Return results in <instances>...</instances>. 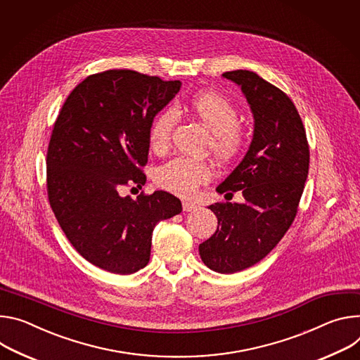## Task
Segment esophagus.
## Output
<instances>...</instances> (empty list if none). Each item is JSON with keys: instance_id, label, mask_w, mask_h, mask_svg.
<instances>
[{"instance_id": "obj_1", "label": "esophagus", "mask_w": 360, "mask_h": 360, "mask_svg": "<svg viewBox=\"0 0 360 360\" xmlns=\"http://www.w3.org/2000/svg\"><path fill=\"white\" fill-rule=\"evenodd\" d=\"M197 206L190 202H183V212H193Z\"/></svg>"}]
</instances>
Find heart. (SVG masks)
Segmentation results:
<instances>
[{
	"label": "heart",
	"instance_id": "obj_1",
	"mask_svg": "<svg viewBox=\"0 0 360 360\" xmlns=\"http://www.w3.org/2000/svg\"><path fill=\"white\" fill-rule=\"evenodd\" d=\"M184 107L212 131L210 148L221 162H229L242 150L246 134L237 123L238 110L231 100L214 91H200L191 96ZM174 123L176 112L173 110H165L154 117L148 130L153 151L165 153L169 148ZM210 177L212 169L206 162L179 157L157 170L155 183L160 188L188 198Z\"/></svg>",
	"mask_w": 360,
	"mask_h": 360
}]
</instances>
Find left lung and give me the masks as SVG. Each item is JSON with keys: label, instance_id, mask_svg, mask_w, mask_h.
Instances as JSON below:
<instances>
[{"label": "left lung", "instance_id": "left-lung-1", "mask_svg": "<svg viewBox=\"0 0 360 360\" xmlns=\"http://www.w3.org/2000/svg\"><path fill=\"white\" fill-rule=\"evenodd\" d=\"M240 86L255 118L250 147L216 191L243 203H214L216 233L198 246L203 263L219 273L242 271L282 240L293 223L309 173V144L293 101L253 71L223 74Z\"/></svg>", "mask_w": 360, "mask_h": 360}]
</instances>
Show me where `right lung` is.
<instances>
[{"label": "right lung", "instance_id": "add662e5", "mask_svg": "<svg viewBox=\"0 0 360 360\" xmlns=\"http://www.w3.org/2000/svg\"><path fill=\"white\" fill-rule=\"evenodd\" d=\"M181 83L133 70L89 75L67 97L47 151V193L70 243L94 266L131 274L150 260L155 224L181 212L167 191L120 195L141 188L148 130Z\"/></svg>", "mask_w": 360, "mask_h": 360}]
</instances>
